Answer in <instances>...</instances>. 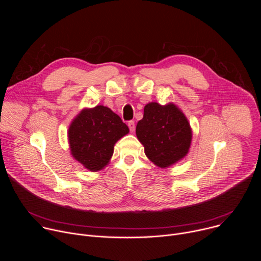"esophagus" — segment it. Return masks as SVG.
I'll use <instances>...</instances> for the list:
<instances>
[{"mask_svg": "<svg viewBox=\"0 0 261 261\" xmlns=\"http://www.w3.org/2000/svg\"><path fill=\"white\" fill-rule=\"evenodd\" d=\"M128 127H129V129H130L131 132H134V131H135V123H134V121L128 122Z\"/></svg>", "mask_w": 261, "mask_h": 261, "instance_id": "1", "label": "esophagus"}]
</instances>
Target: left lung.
Segmentation results:
<instances>
[{
	"label": "left lung",
	"mask_w": 261,
	"mask_h": 261,
	"mask_svg": "<svg viewBox=\"0 0 261 261\" xmlns=\"http://www.w3.org/2000/svg\"><path fill=\"white\" fill-rule=\"evenodd\" d=\"M136 136L144 154L159 167H168L188 154L192 130L182 111L173 103H147L137 123Z\"/></svg>",
	"instance_id": "8db88e82"
}]
</instances>
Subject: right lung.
Listing matches in <instances>:
<instances>
[{"instance_id":"add662e5","label":"right lung","mask_w":261,"mask_h":261,"mask_svg":"<svg viewBox=\"0 0 261 261\" xmlns=\"http://www.w3.org/2000/svg\"><path fill=\"white\" fill-rule=\"evenodd\" d=\"M128 133V126L110 108H85L69 126L71 154L90 171L101 170L113 156L116 142Z\"/></svg>"}]
</instances>
